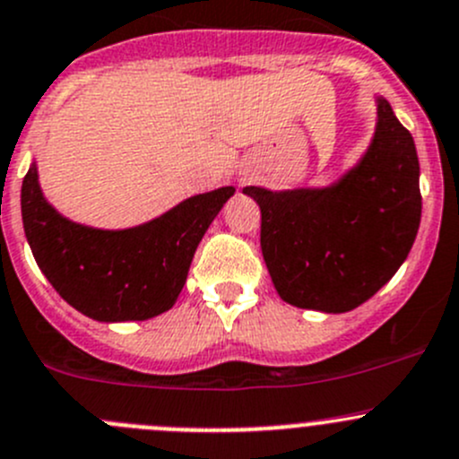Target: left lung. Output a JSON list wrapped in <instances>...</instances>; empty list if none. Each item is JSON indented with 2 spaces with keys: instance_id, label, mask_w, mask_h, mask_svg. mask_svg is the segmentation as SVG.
<instances>
[{
  "instance_id": "1",
  "label": "left lung",
  "mask_w": 459,
  "mask_h": 459,
  "mask_svg": "<svg viewBox=\"0 0 459 459\" xmlns=\"http://www.w3.org/2000/svg\"><path fill=\"white\" fill-rule=\"evenodd\" d=\"M366 152L325 186H247L262 212V255L284 302L345 314L370 300L411 253L421 221L420 159L384 96Z\"/></svg>"
}]
</instances>
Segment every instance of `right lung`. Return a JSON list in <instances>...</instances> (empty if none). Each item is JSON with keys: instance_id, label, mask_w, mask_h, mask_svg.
<instances>
[{"instance_id": "add662e5", "label": "right lung", "mask_w": 459, "mask_h": 459, "mask_svg": "<svg viewBox=\"0 0 459 459\" xmlns=\"http://www.w3.org/2000/svg\"><path fill=\"white\" fill-rule=\"evenodd\" d=\"M233 195V186H221L143 224L96 229L44 197L33 157L22 181V221L39 271L74 309L100 323L148 320L172 309L204 233Z\"/></svg>"}]
</instances>
